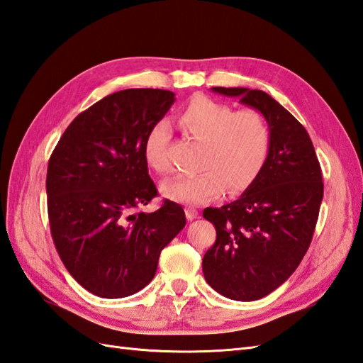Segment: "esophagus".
Returning a JSON list of instances; mask_svg holds the SVG:
<instances>
[{
    "label": "esophagus",
    "mask_w": 363,
    "mask_h": 363,
    "mask_svg": "<svg viewBox=\"0 0 363 363\" xmlns=\"http://www.w3.org/2000/svg\"><path fill=\"white\" fill-rule=\"evenodd\" d=\"M185 216H187L189 220L196 219V218H198V210H196V208H191V207L185 208Z\"/></svg>",
    "instance_id": "34e87169"
}]
</instances>
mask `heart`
<instances>
[{
    "mask_svg": "<svg viewBox=\"0 0 363 363\" xmlns=\"http://www.w3.org/2000/svg\"><path fill=\"white\" fill-rule=\"evenodd\" d=\"M178 123L185 133L206 144L199 162L202 172L165 181L164 196L182 203H203L218 198L225 187L230 193L247 190L262 172L270 152V128L259 111H235L210 98H194L181 111ZM167 145V127L150 128L144 157L161 174L172 169Z\"/></svg>",
    "mask_w": 363,
    "mask_h": 363,
    "instance_id": "heart-1",
    "label": "heart"
}]
</instances>
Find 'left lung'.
I'll return each mask as SVG.
<instances>
[{
	"label": "left lung",
	"mask_w": 363,
	"mask_h": 363,
	"mask_svg": "<svg viewBox=\"0 0 363 363\" xmlns=\"http://www.w3.org/2000/svg\"><path fill=\"white\" fill-rule=\"evenodd\" d=\"M264 115L270 152L256 181L240 198L203 218L216 242L202 259L208 285L233 301H257L290 277L308 250L323 198L320 164L308 132L262 90L211 87Z\"/></svg>",
	"instance_id": "left-lung-1"
}]
</instances>
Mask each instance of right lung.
Returning <instances> with one entry per match:
<instances>
[{"instance_id": "obj_1", "label": "right lung", "mask_w": 363, "mask_h": 363, "mask_svg": "<svg viewBox=\"0 0 363 363\" xmlns=\"http://www.w3.org/2000/svg\"><path fill=\"white\" fill-rule=\"evenodd\" d=\"M174 102L161 89H127L72 121L49 160L50 233L62 264L87 291L106 299L152 282L160 255L185 227L179 203L136 211L156 194L144 141Z\"/></svg>"}]
</instances>
